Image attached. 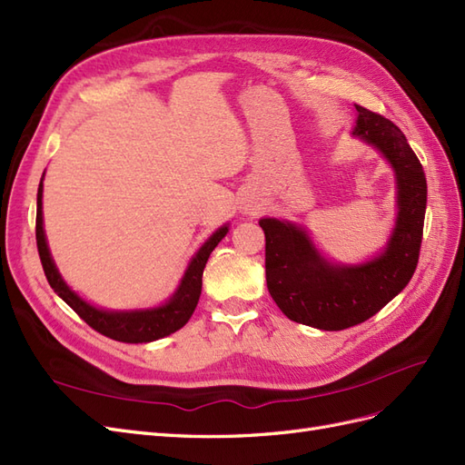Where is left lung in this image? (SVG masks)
I'll list each match as a JSON object with an SVG mask.
<instances>
[{"mask_svg": "<svg viewBox=\"0 0 465 465\" xmlns=\"http://www.w3.org/2000/svg\"><path fill=\"white\" fill-rule=\"evenodd\" d=\"M356 111L354 133L381 150L397 175L399 217L385 252L361 266H332L305 231L287 221L260 219L270 295L287 319L321 331H344L373 317L405 290L420 254L426 211L420 160L395 123L361 105Z\"/></svg>", "mask_w": 465, "mask_h": 465, "instance_id": "1", "label": "left lung"}]
</instances>
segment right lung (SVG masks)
Wrapping results in <instances>:
<instances>
[{
    "mask_svg": "<svg viewBox=\"0 0 465 465\" xmlns=\"http://www.w3.org/2000/svg\"><path fill=\"white\" fill-rule=\"evenodd\" d=\"M227 231L229 227L219 229L202 248H199V252L195 254L190 268H187L183 275L178 292L173 293V297L166 305H162L158 309H146V311L109 312L85 303V301H82L64 282H62L54 262L50 258L45 231H43V182L39 185V193H36V227H35L36 248H39L41 263L50 287H53V290L78 312V317L90 324L94 331L119 342H129V344L153 342V341H158V338H164L175 331H180L182 326L190 321V317L193 315V311L197 307L199 295H202V283H203L202 278H203L205 263L213 250H215V246L223 241L224 234H227Z\"/></svg>",
    "mask_w": 465,
    "mask_h": 465,
    "instance_id": "add662e5",
    "label": "right lung"
}]
</instances>
